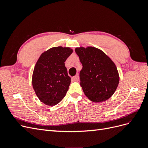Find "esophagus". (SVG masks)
Segmentation results:
<instances>
[{
	"label": "esophagus",
	"mask_w": 148,
	"mask_h": 148,
	"mask_svg": "<svg viewBox=\"0 0 148 148\" xmlns=\"http://www.w3.org/2000/svg\"><path fill=\"white\" fill-rule=\"evenodd\" d=\"M72 79H73V80H74V81H78V80H79V75H78V74L76 75L75 77H73L72 78Z\"/></svg>",
	"instance_id": "1"
}]
</instances>
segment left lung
Wrapping results in <instances>:
<instances>
[{"instance_id":"1","label":"left lung","mask_w":148,"mask_h":148,"mask_svg":"<svg viewBox=\"0 0 148 148\" xmlns=\"http://www.w3.org/2000/svg\"><path fill=\"white\" fill-rule=\"evenodd\" d=\"M75 52L83 65L79 78L85 95L96 102L108 99L119 83L115 64L104 52L96 47H78Z\"/></svg>"}]
</instances>
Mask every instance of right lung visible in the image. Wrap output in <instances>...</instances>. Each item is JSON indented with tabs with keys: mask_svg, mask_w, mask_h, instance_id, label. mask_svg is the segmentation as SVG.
Instances as JSON below:
<instances>
[{
	"mask_svg": "<svg viewBox=\"0 0 148 148\" xmlns=\"http://www.w3.org/2000/svg\"><path fill=\"white\" fill-rule=\"evenodd\" d=\"M73 50L61 46L44 52L34 66L32 83L39 99L48 106L60 102L66 95L71 82L65 62Z\"/></svg>",
	"mask_w": 148,
	"mask_h": 148,
	"instance_id": "1",
	"label": "right lung"
}]
</instances>
